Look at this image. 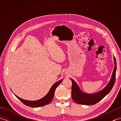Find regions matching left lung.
Segmentation results:
<instances>
[{
  "label": "left lung",
  "instance_id": "left-lung-1",
  "mask_svg": "<svg viewBox=\"0 0 121 121\" xmlns=\"http://www.w3.org/2000/svg\"><path fill=\"white\" fill-rule=\"evenodd\" d=\"M114 68L111 79L109 83L104 88L95 94H88L82 91L79 88L78 85L73 79L70 78L72 84V98L73 101L76 104H84V105H93L99 102L102 100L111 91L112 87H113L116 78V71H117V62L115 58L114 57Z\"/></svg>",
  "mask_w": 121,
  "mask_h": 121
}]
</instances>
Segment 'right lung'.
I'll return each mask as SVG.
<instances>
[{"mask_svg":"<svg viewBox=\"0 0 121 121\" xmlns=\"http://www.w3.org/2000/svg\"><path fill=\"white\" fill-rule=\"evenodd\" d=\"M62 80L63 79H61V80L58 81L57 82H56V83L54 84L52 86V87H51L50 91H49L47 94L44 97L42 98V99H40L39 100H35V101H30V100L23 99L21 98L17 97L15 95H14L22 102L23 104L26 105L27 106L33 108L44 106L45 105H47L49 104H50L51 101H52L54 95H55V90L56 87L59 86V85L62 82Z\"/></svg>","mask_w":121,"mask_h":121,"instance_id":"add662e5","label":"right lung"}]
</instances>
